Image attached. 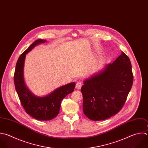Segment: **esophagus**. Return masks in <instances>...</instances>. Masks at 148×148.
Wrapping results in <instances>:
<instances>
[{"label": "esophagus", "instance_id": "obj_1", "mask_svg": "<svg viewBox=\"0 0 148 148\" xmlns=\"http://www.w3.org/2000/svg\"><path fill=\"white\" fill-rule=\"evenodd\" d=\"M82 83L81 82H77L76 83V88L80 89V88L82 87Z\"/></svg>", "mask_w": 148, "mask_h": 148}]
</instances>
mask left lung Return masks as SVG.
Returning <instances> with one entry per match:
<instances>
[{
	"label": "left lung",
	"instance_id": "1",
	"mask_svg": "<svg viewBox=\"0 0 148 148\" xmlns=\"http://www.w3.org/2000/svg\"><path fill=\"white\" fill-rule=\"evenodd\" d=\"M132 83L131 64L122 51L112 64L84 81L81 91L84 114L94 121L114 116L123 108Z\"/></svg>",
	"mask_w": 148,
	"mask_h": 148
}]
</instances>
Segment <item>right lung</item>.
Here are the masks:
<instances>
[{"label": "right lung", "mask_w": 148, "mask_h": 148, "mask_svg": "<svg viewBox=\"0 0 148 148\" xmlns=\"http://www.w3.org/2000/svg\"><path fill=\"white\" fill-rule=\"evenodd\" d=\"M46 42V40L35 41L19 57L14 75L15 87L21 103L25 112L38 120H50L59 113L62 100L74 91L76 83L72 82L60 87L45 97L33 94L27 87L24 79V66L25 56L35 46Z\"/></svg>", "instance_id": "1"}]
</instances>
